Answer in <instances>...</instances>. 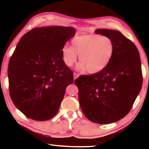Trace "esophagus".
Here are the masks:
<instances>
[{
    "mask_svg": "<svg viewBox=\"0 0 149 149\" xmlns=\"http://www.w3.org/2000/svg\"><path fill=\"white\" fill-rule=\"evenodd\" d=\"M79 76V75L78 74H77V73H74V80L75 79H77V78Z\"/></svg>",
    "mask_w": 149,
    "mask_h": 149,
    "instance_id": "34e87169",
    "label": "esophagus"
}]
</instances>
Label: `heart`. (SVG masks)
<instances>
[{
  "label": "heart",
  "instance_id": "heart-1",
  "mask_svg": "<svg viewBox=\"0 0 149 149\" xmlns=\"http://www.w3.org/2000/svg\"><path fill=\"white\" fill-rule=\"evenodd\" d=\"M72 46L62 48V58L65 65L72 66L77 54L81 62L78 69L87 70L91 74L99 73L107 68L114 54V42L109 37L99 34H81L72 40Z\"/></svg>",
  "mask_w": 149,
  "mask_h": 149
}]
</instances>
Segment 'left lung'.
Masks as SVG:
<instances>
[{"label":"left lung","instance_id":"8db88e82","mask_svg":"<svg viewBox=\"0 0 149 149\" xmlns=\"http://www.w3.org/2000/svg\"><path fill=\"white\" fill-rule=\"evenodd\" d=\"M109 37L114 54L107 68L75 80L81 108L88 120L108 124L122 119L132 109L143 84L139 52L134 43L116 30L99 29Z\"/></svg>","mask_w":149,"mask_h":149}]
</instances>
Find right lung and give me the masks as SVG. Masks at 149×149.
Returning a JSON list of instances; mask_svg holds the SVG:
<instances>
[{
	"label": "right lung",
	"instance_id": "right-lung-1",
	"mask_svg": "<svg viewBox=\"0 0 149 149\" xmlns=\"http://www.w3.org/2000/svg\"><path fill=\"white\" fill-rule=\"evenodd\" d=\"M72 27H36L17 43L9 61V93L26 117L46 121L58 112L74 74L64 62L62 50L75 35Z\"/></svg>",
	"mask_w": 149,
	"mask_h": 149
}]
</instances>
